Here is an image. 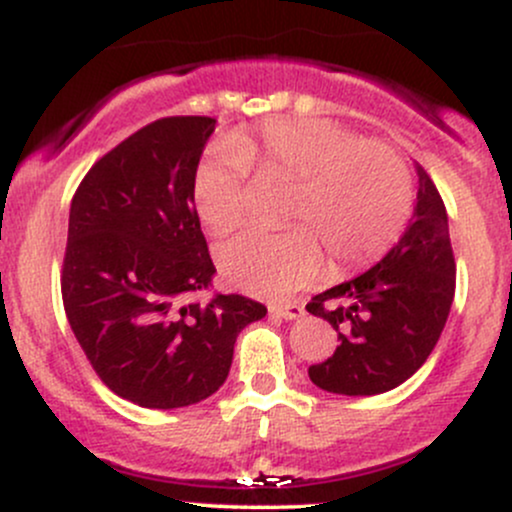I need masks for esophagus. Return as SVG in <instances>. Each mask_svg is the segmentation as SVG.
<instances>
[{
  "mask_svg": "<svg viewBox=\"0 0 512 512\" xmlns=\"http://www.w3.org/2000/svg\"><path fill=\"white\" fill-rule=\"evenodd\" d=\"M269 310H272L274 315L284 317V320H298V317H303V305L301 303H281V305H269Z\"/></svg>",
  "mask_w": 512,
  "mask_h": 512,
  "instance_id": "esophagus-1",
  "label": "esophagus"
}]
</instances>
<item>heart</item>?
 <instances>
[{"instance_id": "1", "label": "heart", "mask_w": 512, "mask_h": 512, "mask_svg": "<svg viewBox=\"0 0 512 512\" xmlns=\"http://www.w3.org/2000/svg\"><path fill=\"white\" fill-rule=\"evenodd\" d=\"M293 182L284 233H243L219 248L221 272L255 296L284 298L320 279L322 244L334 269L380 260L402 238L414 178L399 151L363 142L332 120H269L199 163L192 197L216 236L245 219L248 175Z\"/></svg>"}]
</instances>
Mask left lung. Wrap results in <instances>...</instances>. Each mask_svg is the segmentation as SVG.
<instances>
[{
	"mask_svg": "<svg viewBox=\"0 0 512 512\" xmlns=\"http://www.w3.org/2000/svg\"><path fill=\"white\" fill-rule=\"evenodd\" d=\"M416 175L414 216L395 248L305 305L339 334L337 351L308 368L320 390L380 395L411 378L438 344L455 298V257L440 192L424 168Z\"/></svg>",
	"mask_w": 512,
	"mask_h": 512,
	"instance_id": "1",
	"label": "left lung"
}]
</instances>
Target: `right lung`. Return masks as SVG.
Here are the masks:
<instances>
[{"mask_svg":"<svg viewBox=\"0 0 512 512\" xmlns=\"http://www.w3.org/2000/svg\"><path fill=\"white\" fill-rule=\"evenodd\" d=\"M214 127L204 115L142 127L93 163L69 209L64 313L98 378L146 409L214 395L240 330L267 315L238 293L190 301L216 272L192 197Z\"/></svg>","mask_w":512,"mask_h":512,"instance_id":"obj_1","label":"right lung"}]
</instances>
